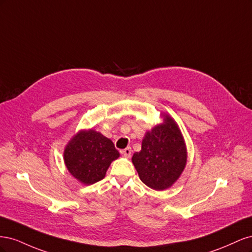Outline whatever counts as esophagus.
<instances>
[{"mask_svg":"<svg viewBox=\"0 0 252 252\" xmlns=\"http://www.w3.org/2000/svg\"><path fill=\"white\" fill-rule=\"evenodd\" d=\"M121 152H122V155H123L124 157L130 158V156H131V148H130V147H127V148H125L124 150H122Z\"/></svg>","mask_w":252,"mask_h":252,"instance_id":"34e87169","label":"esophagus"}]
</instances>
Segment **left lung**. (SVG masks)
I'll return each mask as SVG.
<instances>
[{"label":"left lung","mask_w":252,"mask_h":252,"mask_svg":"<svg viewBox=\"0 0 252 252\" xmlns=\"http://www.w3.org/2000/svg\"><path fill=\"white\" fill-rule=\"evenodd\" d=\"M162 118L163 123L145 133L141 151L132 157L141 181L157 191L170 188L187 163V148L179 125L169 114L163 113Z\"/></svg>","instance_id":"obj_1"}]
</instances>
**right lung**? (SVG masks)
I'll return each instance as SVG.
<instances>
[{
  "label": "right lung",
  "instance_id": "obj_1",
  "mask_svg": "<svg viewBox=\"0 0 252 252\" xmlns=\"http://www.w3.org/2000/svg\"><path fill=\"white\" fill-rule=\"evenodd\" d=\"M119 157L112 141L93 128L75 133L64 149L67 170L84 185L104 179L110 164Z\"/></svg>",
  "mask_w": 252,
  "mask_h": 252
}]
</instances>
